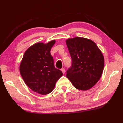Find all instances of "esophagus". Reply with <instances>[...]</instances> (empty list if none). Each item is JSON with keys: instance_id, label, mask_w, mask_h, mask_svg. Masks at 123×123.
<instances>
[{"instance_id": "1", "label": "esophagus", "mask_w": 123, "mask_h": 123, "mask_svg": "<svg viewBox=\"0 0 123 123\" xmlns=\"http://www.w3.org/2000/svg\"><path fill=\"white\" fill-rule=\"evenodd\" d=\"M61 71H62V72L63 74H65V70L64 68H62V69H61Z\"/></svg>"}]
</instances>
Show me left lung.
Here are the masks:
<instances>
[{
	"label": "left lung",
	"instance_id": "obj_1",
	"mask_svg": "<svg viewBox=\"0 0 123 123\" xmlns=\"http://www.w3.org/2000/svg\"><path fill=\"white\" fill-rule=\"evenodd\" d=\"M66 43L72 60L66 77L78 89H89L98 82L103 74V53L93 41L87 38H69Z\"/></svg>",
	"mask_w": 123,
	"mask_h": 123
}]
</instances>
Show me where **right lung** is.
Listing matches in <instances>:
<instances>
[{"mask_svg": "<svg viewBox=\"0 0 123 123\" xmlns=\"http://www.w3.org/2000/svg\"><path fill=\"white\" fill-rule=\"evenodd\" d=\"M55 43L53 40L47 43L34 44L25 51L19 67L20 75L27 86L43 95L51 93L57 81L63 75L55 68L50 54Z\"/></svg>", "mask_w": 123, "mask_h": 123, "instance_id": "obj_1", "label": "right lung"}]
</instances>
